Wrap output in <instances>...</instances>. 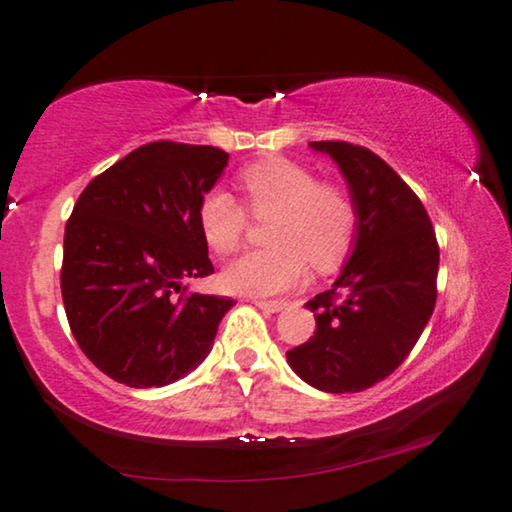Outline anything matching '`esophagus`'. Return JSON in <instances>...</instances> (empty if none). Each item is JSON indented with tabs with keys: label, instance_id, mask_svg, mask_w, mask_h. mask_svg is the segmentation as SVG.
<instances>
[{
	"label": "esophagus",
	"instance_id": "esophagus-1",
	"mask_svg": "<svg viewBox=\"0 0 512 512\" xmlns=\"http://www.w3.org/2000/svg\"><path fill=\"white\" fill-rule=\"evenodd\" d=\"M254 304L261 308V311H267V313H279L286 308V301L281 299H274V301H265V299H254Z\"/></svg>",
	"mask_w": 512,
	"mask_h": 512
}]
</instances>
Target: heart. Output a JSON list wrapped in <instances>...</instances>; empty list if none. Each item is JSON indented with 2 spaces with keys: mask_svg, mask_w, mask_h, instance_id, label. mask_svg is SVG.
<instances>
[{
  "mask_svg": "<svg viewBox=\"0 0 512 512\" xmlns=\"http://www.w3.org/2000/svg\"><path fill=\"white\" fill-rule=\"evenodd\" d=\"M247 211L272 217L270 249L249 251L226 265L222 283L240 295H274L304 279L311 263L317 272L335 270L356 238L358 211L345 188L317 179L308 167L288 158H267L238 174ZM197 224L215 254L236 251L245 236L247 213L229 192L208 190L199 199Z\"/></svg>",
  "mask_w": 512,
  "mask_h": 512,
  "instance_id": "1",
  "label": "heart"
}]
</instances>
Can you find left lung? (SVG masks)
Wrapping results in <instances>:
<instances>
[{
  "label": "left lung",
  "instance_id": "obj_1",
  "mask_svg": "<svg viewBox=\"0 0 512 512\" xmlns=\"http://www.w3.org/2000/svg\"><path fill=\"white\" fill-rule=\"evenodd\" d=\"M311 147L338 163L358 226L340 276L306 304L315 335L286 356L299 379L342 395L383 381L420 340L438 297L440 249L420 197L381 156L342 140Z\"/></svg>",
  "mask_w": 512,
  "mask_h": 512
}]
</instances>
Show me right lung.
<instances>
[{
  "label": "right lung",
  "mask_w": 512,
  "mask_h": 512,
  "mask_svg": "<svg viewBox=\"0 0 512 512\" xmlns=\"http://www.w3.org/2000/svg\"><path fill=\"white\" fill-rule=\"evenodd\" d=\"M229 154L158 140L92 179L65 224L61 292L92 365L129 388L174 383L208 356L229 297L183 286L213 274L199 199Z\"/></svg>",
  "instance_id": "obj_1"
}]
</instances>
